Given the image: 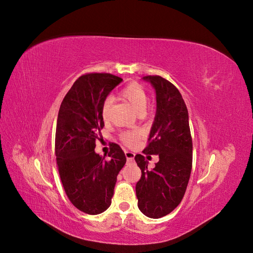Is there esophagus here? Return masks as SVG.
I'll return each instance as SVG.
<instances>
[{"mask_svg": "<svg viewBox=\"0 0 253 253\" xmlns=\"http://www.w3.org/2000/svg\"><path fill=\"white\" fill-rule=\"evenodd\" d=\"M125 153H126V157L127 159V162H133L134 156H135L134 153L133 152H129V151H126Z\"/></svg>", "mask_w": 253, "mask_h": 253, "instance_id": "34e87169", "label": "esophagus"}]
</instances>
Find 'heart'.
Here are the masks:
<instances>
[{"instance_id":"obj_1","label":"heart","mask_w":253,"mask_h":253,"mask_svg":"<svg viewBox=\"0 0 253 253\" xmlns=\"http://www.w3.org/2000/svg\"><path fill=\"white\" fill-rule=\"evenodd\" d=\"M120 97L126 100L129 105L135 110V112L139 115H142L147 108L149 101V95L144 87L138 82H131L120 91ZM111 99H105L101 106V116L104 120L109 118L110 109H111ZM120 140L124 142L127 147H133L141 138V132L138 129H133V131L122 132L119 135Z\"/></svg>"}]
</instances>
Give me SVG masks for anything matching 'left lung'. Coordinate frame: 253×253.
<instances>
[{
	"label": "left lung",
	"mask_w": 253,
	"mask_h": 253,
	"mask_svg": "<svg viewBox=\"0 0 253 253\" xmlns=\"http://www.w3.org/2000/svg\"><path fill=\"white\" fill-rule=\"evenodd\" d=\"M156 90L157 110L152 126L145 155H158L159 162L148 169L143 155L135 160L141 170L136 183L139 210L151 218H159L177 207L189 182L192 169V137L188 110L179 90L160 76H145Z\"/></svg>",
	"instance_id": "8db88e82"
}]
</instances>
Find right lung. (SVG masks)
I'll list each match as a JSON object with an SVG mask.
<instances>
[{
	"label": "right lung",
	"mask_w": 253,
	"mask_h": 253,
	"mask_svg": "<svg viewBox=\"0 0 253 253\" xmlns=\"http://www.w3.org/2000/svg\"><path fill=\"white\" fill-rule=\"evenodd\" d=\"M122 81L108 73L82 75L67 91L57 119L55 154L68 200L78 210L96 215L109 208L119 171L126 158L111 143L108 159L95 153L104 126L101 106Z\"/></svg>",
	"instance_id": "obj_1"
}]
</instances>
